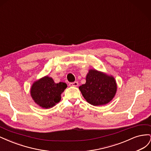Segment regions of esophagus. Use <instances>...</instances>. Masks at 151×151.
<instances>
[{"label": "esophagus", "mask_w": 151, "mask_h": 151, "mask_svg": "<svg viewBox=\"0 0 151 151\" xmlns=\"http://www.w3.org/2000/svg\"><path fill=\"white\" fill-rule=\"evenodd\" d=\"M78 84H79L78 82H77V81H75V82H74V83H69V86H73V87H77V86H78Z\"/></svg>", "instance_id": "1"}]
</instances>
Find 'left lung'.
Segmentation results:
<instances>
[{
    "label": "left lung",
    "mask_w": 151,
    "mask_h": 151,
    "mask_svg": "<svg viewBox=\"0 0 151 151\" xmlns=\"http://www.w3.org/2000/svg\"><path fill=\"white\" fill-rule=\"evenodd\" d=\"M79 90L86 101L93 106L106 104L115 97L117 84L115 77L96 69H89L86 83Z\"/></svg>",
    "instance_id": "1"
}]
</instances>
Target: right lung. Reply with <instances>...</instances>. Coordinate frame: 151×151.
I'll return each mask as SVG.
<instances>
[{
  "label": "right lung",
  "instance_id": "1",
  "mask_svg": "<svg viewBox=\"0 0 151 151\" xmlns=\"http://www.w3.org/2000/svg\"><path fill=\"white\" fill-rule=\"evenodd\" d=\"M62 82L55 83L48 76L35 81L30 89V94L36 104L45 109L53 107L61 100V94L67 88Z\"/></svg>",
  "mask_w": 151,
  "mask_h": 151
}]
</instances>
